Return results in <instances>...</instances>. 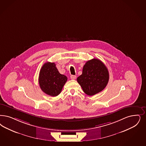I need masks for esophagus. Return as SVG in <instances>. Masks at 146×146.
I'll list each match as a JSON object with an SVG mask.
<instances>
[{
	"mask_svg": "<svg viewBox=\"0 0 146 146\" xmlns=\"http://www.w3.org/2000/svg\"><path fill=\"white\" fill-rule=\"evenodd\" d=\"M70 79H72V80H75L76 78V76H74V75H72L70 76Z\"/></svg>",
	"mask_w": 146,
	"mask_h": 146,
	"instance_id": "1",
	"label": "esophagus"
}]
</instances>
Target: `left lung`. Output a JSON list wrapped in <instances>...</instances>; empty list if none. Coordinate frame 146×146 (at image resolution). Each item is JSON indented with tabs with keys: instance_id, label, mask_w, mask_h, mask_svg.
I'll return each instance as SVG.
<instances>
[{
	"instance_id": "1",
	"label": "left lung",
	"mask_w": 146,
	"mask_h": 146,
	"mask_svg": "<svg viewBox=\"0 0 146 146\" xmlns=\"http://www.w3.org/2000/svg\"><path fill=\"white\" fill-rule=\"evenodd\" d=\"M109 80V72L105 65L98 59L87 61L82 69V73L77 81L83 91L90 96L102 91Z\"/></svg>"
}]
</instances>
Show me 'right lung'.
Wrapping results in <instances>:
<instances>
[{
	"mask_svg": "<svg viewBox=\"0 0 146 146\" xmlns=\"http://www.w3.org/2000/svg\"><path fill=\"white\" fill-rule=\"evenodd\" d=\"M67 80V76L61 74L54 62H47L40 70L39 76L40 88L48 96H58Z\"/></svg>",
	"mask_w": 146,
	"mask_h": 146,
	"instance_id": "1",
	"label": "right lung"
}]
</instances>
